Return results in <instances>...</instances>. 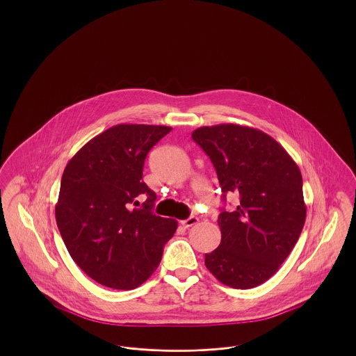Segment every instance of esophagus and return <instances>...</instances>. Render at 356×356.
<instances>
[{
    "label": "esophagus",
    "instance_id": "1",
    "mask_svg": "<svg viewBox=\"0 0 356 356\" xmlns=\"http://www.w3.org/2000/svg\"><path fill=\"white\" fill-rule=\"evenodd\" d=\"M197 222H199V219H197L196 216H189L186 220L181 221V224H183L186 228H189V227H192V225H195V224H197Z\"/></svg>",
    "mask_w": 356,
    "mask_h": 356
}]
</instances>
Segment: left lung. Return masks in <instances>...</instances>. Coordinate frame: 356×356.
Wrapping results in <instances>:
<instances>
[{
	"label": "left lung",
	"mask_w": 356,
	"mask_h": 356,
	"mask_svg": "<svg viewBox=\"0 0 356 356\" xmlns=\"http://www.w3.org/2000/svg\"><path fill=\"white\" fill-rule=\"evenodd\" d=\"M192 138L216 170L222 199L220 245L205 254V267L228 287L248 289L267 282L287 259L305 221L303 179L298 164L271 136L250 127H202Z\"/></svg>",
	"instance_id": "1"
}]
</instances>
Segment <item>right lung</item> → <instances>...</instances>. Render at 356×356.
Wrapping results in <instances>:
<instances>
[{
	"label": "right lung",
	"instance_id": "1",
	"mask_svg": "<svg viewBox=\"0 0 356 356\" xmlns=\"http://www.w3.org/2000/svg\"><path fill=\"white\" fill-rule=\"evenodd\" d=\"M170 127L119 124L69 160L56 221L69 254L95 282L134 289L159 267L177 221L152 212L156 193L141 181L144 161ZM147 195L141 206L138 197Z\"/></svg>",
	"mask_w": 356,
	"mask_h": 356
}]
</instances>
